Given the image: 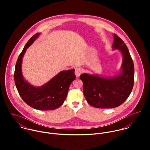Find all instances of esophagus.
Segmentation results:
<instances>
[{
	"label": "esophagus",
	"instance_id": "obj_1",
	"mask_svg": "<svg viewBox=\"0 0 150 150\" xmlns=\"http://www.w3.org/2000/svg\"><path fill=\"white\" fill-rule=\"evenodd\" d=\"M83 70L81 69V68H76L75 69V74L76 75V77H78L81 74Z\"/></svg>",
	"mask_w": 150,
	"mask_h": 150
}]
</instances>
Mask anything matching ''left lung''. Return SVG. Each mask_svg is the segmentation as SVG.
I'll list each match as a JSON object with an SVG mask.
<instances>
[{
  "mask_svg": "<svg viewBox=\"0 0 150 150\" xmlns=\"http://www.w3.org/2000/svg\"><path fill=\"white\" fill-rule=\"evenodd\" d=\"M113 50L118 49L123 60L117 75L103 77L84 73L80 75L83 92L88 103L96 108H114L121 105L129 96L134 82V66L129 50L123 41L113 35Z\"/></svg>",
  "mask_w": 150,
  "mask_h": 150,
  "instance_id": "obj_1",
  "label": "left lung"
}]
</instances>
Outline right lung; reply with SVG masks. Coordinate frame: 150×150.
<instances>
[{
    "label": "right lung",
    "mask_w": 150,
    "mask_h": 150,
    "mask_svg": "<svg viewBox=\"0 0 150 150\" xmlns=\"http://www.w3.org/2000/svg\"><path fill=\"white\" fill-rule=\"evenodd\" d=\"M41 33L34 34L27 42L16 63L14 80L19 94L31 108L39 110H53L65 101L69 86L75 79V69L63 71L41 87H34L24 79L22 73L24 55Z\"/></svg>",
    "instance_id": "obj_1"
}]
</instances>
